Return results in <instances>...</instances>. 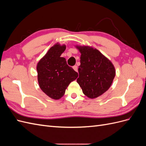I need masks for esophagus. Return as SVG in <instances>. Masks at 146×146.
<instances>
[{"instance_id":"obj_1","label":"esophagus","mask_w":146,"mask_h":146,"mask_svg":"<svg viewBox=\"0 0 146 146\" xmlns=\"http://www.w3.org/2000/svg\"><path fill=\"white\" fill-rule=\"evenodd\" d=\"M73 69H74L75 71H76V72H77V71H78V68H77V66L75 65L74 66H73Z\"/></svg>"}]
</instances>
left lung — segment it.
I'll list each match as a JSON object with an SVG mask.
<instances>
[{"label": "left lung", "mask_w": 146, "mask_h": 146, "mask_svg": "<svg viewBox=\"0 0 146 146\" xmlns=\"http://www.w3.org/2000/svg\"><path fill=\"white\" fill-rule=\"evenodd\" d=\"M76 47L81 53L77 82L88 98H98L111 86L116 75L114 66L96 48L85 46Z\"/></svg>", "instance_id": "obj_1"}]
</instances>
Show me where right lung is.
Wrapping results in <instances>:
<instances>
[{
    "label": "right lung",
    "mask_w": 146,
    "mask_h": 146,
    "mask_svg": "<svg viewBox=\"0 0 146 146\" xmlns=\"http://www.w3.org/2000/svg\"><path fill=\"white\" fill-rule=\"evenodd\" d=\"M66 48V45L57 42L36 66L39 87L47 96L55 100L62 98L70 83L78 77V73L67 64L64 58L61 57Z\"/></svg>",
    "instance_id": "right-lung-1"
}]
</instances>
